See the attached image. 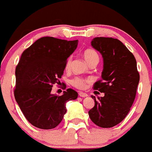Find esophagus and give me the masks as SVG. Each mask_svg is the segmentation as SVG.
Returning <instances> with one entry per match:
<instances>
[{
    "instance_id": "1",
    "label": "esophagus",
    "mask_w": 152,
    "mask_h": 152,
    "mask_svg": "<svg viewBox=\"0 0 152 152\" xmlns=\"http://www.w3.org/2000/svg\"><path fill=\"white\" fill-rule=\"evenodd\" d=\"M78 95H79V96L82 97V98H85V97H87L88 96L87 94L85 93V92H79Z\"/></svg>"
}]
</instances>
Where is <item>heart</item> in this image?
<instances>
[{
    "label": "heart",
    "instance_id": "b5f03b06",
    "mask_svg": "<svg viewBox=\"0 0 152 152\" xmlns=\"http://www.w3.org/2000/svg\"><path fill=\"white\" fill-rule=\"evenodd\" d=\"M83 57H84L85 60L87 62L89 65L92 64V63H98L99 61V56L96 50L92 48H88L84 50L83 52ZM71 64H72V57H69L66 63V69H70ZM91 80L89 78H83V77H76L74 79L71 80V84L74 86V87L77 88L79 89H83L86 87L87 83H90Z\"/></svg>",
    "mask_w": 152,
    "mask_h": 152
}]
</instances>
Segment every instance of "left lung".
<instances>
[{
	"label": "left lung",
	"instance_id": "left-lung-1",
	"mask_svg": "<svg viewBox=\"0 0 152 152\" xmlns=\"http://www.w3.org/2000/svg\"><path fill=\"white\" fill-rule=\"evenodd\" d=\"M91 45L102 53L104 60L102 79L95 82L93 89L104 92V96L97 101L91 95L95 106L89 110V118L101 128H112L126 117L135 99L140 81L137 61L117 39L95 37Z\"/></svg>",
	"mask_w": 152,
	"mask_h": 152
}]
</instances>
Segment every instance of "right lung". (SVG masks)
Here are the masks:
<instances>
[{"instance_id": "add662e5", "label": "right lung", "mask_w": 152, "mask_h": 152, "mask_svg": "<svg viewBox=\"0 0 152 152\" xmlns=\"http://www.w3.org/2000/svg\"><path fill=\"white\" fill-rule=\"evenodd\" d=\"M77 42L42 37L21 54L15 69L14 95L34 126L45 130L56 128L66 113V102L77 98V92L72 89L60 96L50 92L53 85L60 82L68 57L77 48Z\"/></svg>"}]
</instances>
